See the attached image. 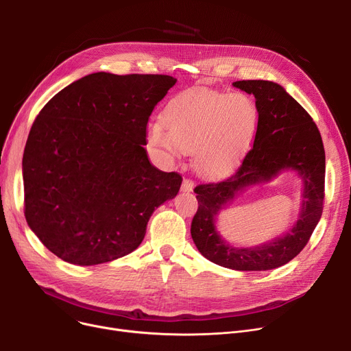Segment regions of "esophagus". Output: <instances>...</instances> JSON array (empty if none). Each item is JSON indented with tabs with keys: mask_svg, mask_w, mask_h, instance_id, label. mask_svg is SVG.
Listing matches in <instances>:
<instances>
[{
	"mask_svg": "<svg viewBox=\"0 0 351 351\" xmlns=\"http://www.w3.org/2000/svg\"><path fill=\"white\" fill-rule=\"evenodd\" d=\"M183 192H191L193 189V180L189 179V178H185L182 182V188H180Z\"/></svg>",
	"mask_w": 351,
	"mask_h": 351,
	"instance_id": "obj_1",
	"label": "esophagus"
}]
</instances>
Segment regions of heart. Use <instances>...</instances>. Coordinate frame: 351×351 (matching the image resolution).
<instances>
[{
	"label": "heart",
	"mask_w": 351,
	"mask_h": 351,
	"mask_svg": "<svg viewBox=\"0 0 351 351\" xmlns=\"http://www.w3.org/2000/svg\"><path fill=\"white\" fill-rule=\"evenodd\" d=\"M162 129H147V142L166 156L193 149L195 166L205 173L226 168L253 139L257 109L245 94L188 90L165 108Z\"/></svg>",
	"instance_id": "heart-1"
}]
</instances>
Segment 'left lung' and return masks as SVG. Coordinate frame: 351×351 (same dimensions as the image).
Wrapping results in <instances>:
<instances>
[{"label": "left lung", "instance_id": "obj_1", "mask_svg": "<svg viewBox=\"0 0 351 351\" xmlns=\"http://www.w3.org/2000/svg\"><path fill=\"white\" fill-rule=\"evenodd\" d=\"M233 86L253 94L259 112L253 147L225 179L195 188L197 212L191 233L197 250L210 262L233 270H270L294 259L307 245L324 205L326 155L317 125L283 86L270 81H236ZM282 170H294L304 180L298 222L282 238L253 248H233L215 230L220 208L249 184L267 181Z\"/></svg>", "mask_w": 351, "mask_h": 351}]
</instances>
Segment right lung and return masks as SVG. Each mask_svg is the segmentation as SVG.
<instances>
[{"label":"right lung","instance_id":"add662e5","mask_svg":"<svg viewBox=\"0 0 351 351\" xmlns=\"http://www.w3.org/2000/svg\"><path fill=\"white\" fill-rule=\"evenodd\" d=\"M175 84L89 73L35 118L23 156L24 213L64 262L90 266L134 252L154 210L178 195L182 176L155 168L142 146L154 108Z\"/></svg>","mask_w":351,"mask_h":351}]
</instances>
